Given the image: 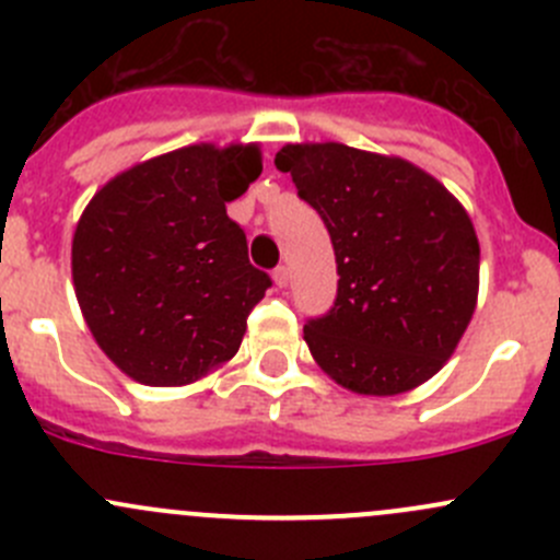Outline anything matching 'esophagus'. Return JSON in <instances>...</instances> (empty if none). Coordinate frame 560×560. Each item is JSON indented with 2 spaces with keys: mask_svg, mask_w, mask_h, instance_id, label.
<instances>
[{
  "mask_svg": "<svg viewBox=\"0 0 560 560\" xmlns=\"http://www.w3.org/2000/svg\"><path fill=\"white\" fill-rule=\"evenodd\" d=\"M273 281H276V287L290 284V268H287V265H279V268L273 270Z\"/></svg>",
  "mask_w": 560,
  "mask_h": 560,
  "instance_id": "esophagus-1",
  "label": "esophagus"
}]
</instances>
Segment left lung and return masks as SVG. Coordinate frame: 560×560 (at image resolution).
Returning a JSON list of instances; mask_svg holds the SVG:
<instances>
[{"instance_id": "8db88e82", "label": "left lung", "mask_w": 560, "mask_h": 560, "mask_svg": "<svg viewBox=\"0 0 560 560\" xmlns=\"http://www.w3.org/2000/svg\"><path fill=\"white\" fill-rule=\"evenodd\" d=\"M276 167L336 252V303L303 327L316 365L380 398L439 374L477 308L479 241L466 208L422 167L343 143H287Z\"/></svg>"}]
</instances>
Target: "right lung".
Returning <instances> with one entry per match:
<instances>
[{
	"label": "right lung",
	"instance_id": "add662e5",
	"mask_svg": "<svg viewBox=\"0 0 560 560\" xmlns=\"http://www.w3.org/2000/svg\"><path fill=\"white\" fill-rule=\"evenodd\" d=\"M262 173L257 143H195L138 162L89 200L72 284L94 341L129 380L180 387L235 358L270 276L228 217Z\"/></svg>",
	"mask_w": 560,
	"mask_h": 560
}]
</instances>
